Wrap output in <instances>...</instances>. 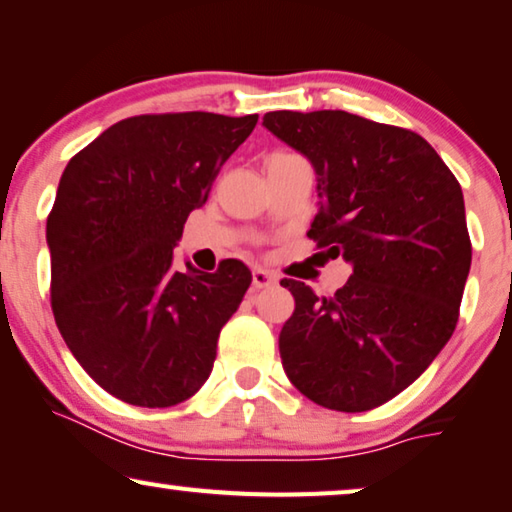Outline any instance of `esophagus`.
<instances>
[{
	"label": "esophagus",
	"instance_id": "34e87169",
	"mask_svg": "<svg viewBox=\"0 0 512 512\" xmlns=\"http://www.w3.org/2000/svg\"><path fill=\"white\" fill-rule=\"evenodd\" d=\"M277 283V274L261 270V267H256L254 272H251V288L254 290H261V288H270Z\"/></svg>",
	"mask_w": 512,
	"mask_h": 512
}]
</instances>
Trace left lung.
Here are the masks:
<instances>
[{
  "label": "left lung",
  "mask_w": 512,
  "mask_h": 512,
  "mask_svg": "<svg viewBox=\"0 0 512 512\" xmlns=\"http://www.w3.org/2000/svg\"><path fill=\"white\" fill-rule=\"evenodd\" d=\"M263 125L309 157L320 210L309 238L352 263L334 295L283 279L295 311L281 364L327 410L368 412L410 387L460 318L471 265L458 178L426 139L364 116L270 112Z\"/></svg>",
  "instance_id": "8db88e82"
}]
</instances>
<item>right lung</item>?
Listing matches in <instances>:
<instances>
[{
  "label": "right lung",
  "mask_w": 512,
  "mask_h": 512,
  "mask_svg": "<svg viewBox=\"0 0 512 512\" xmlns=\"http://www.w3.org/2000/svg\"><path fill=\"white\" fill-rule=\"evenodd\" d=\"M258 114L130 116L70 157L47 215L50 304L73 357L114 398L171 407L208 380L251 272H178L174 247Z\"/></svg>",
  "instance_id": "1"
}]
</instances>
